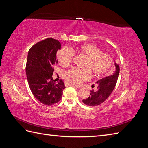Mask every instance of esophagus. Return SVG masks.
<instances>
[{
  "mask_svg": "<svg viewBox=\"0 0 148 148\" xmlns=\"http://www.w3.org/2000/svg\"><path fill=\"white\" fill-rule=\"evenodd\" d=\"M67 84H68L69 86H73V87H74V88H78V87H77V86H75V85H73V84H72L67 83Z\"/></svg>",
  "mask_w": 148,
  "mask_h": 148,
  "instance_id": "34e87169",
  "label": "esophagus"
}]
</instances>
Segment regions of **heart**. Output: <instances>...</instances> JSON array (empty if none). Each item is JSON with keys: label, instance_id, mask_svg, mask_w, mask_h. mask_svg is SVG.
<instances>
[{"label": "heart", "instance_id": "heart-1", "mask_svg": "<svg viewBox=\"0 0 148 148\" xmlns=\"http://www.w3.org/2000/svg\"><path fill=\"white\" fill-rule=\"evenodd\" d=\"M76 51L86 59L84 69H71L64 75L66 81L75 85H79L90 78L92 73L95 77L99 78L110 70L113 64V58L109 53H103L101 49L92 44H82L78 46ZM73 54L69 49H62L57 53V60L60 66H69L73 59Z\"/></svg>", "mask_w": 148, "mask_h": 148}]
</instances>
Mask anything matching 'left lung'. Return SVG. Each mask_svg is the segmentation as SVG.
<instances>
[{"mask_svg": "<svg viewBox=\"0 0 148 148\" xmlns=\"http://www.w3.org/2000/svg\"><path fill=\"white\" fill-rule=\"evenodd\" d=\"M115 71L109 77L103 78L96 82V89L91 91L89 96L86 99H83L84 104L89 106H96L104 102L112 92L117 82L120 68L118 64L115 63ZM92 87H95L92 85Z\"/></svg>", "mask_w": 148, "mask_h": 148, "instance_id": "obj_1", "label": "left lung"}]
</instances>
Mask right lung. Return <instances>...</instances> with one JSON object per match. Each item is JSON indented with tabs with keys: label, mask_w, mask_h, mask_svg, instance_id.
<instances>
[{
	"label": "right lung",
	"mask_w": 148,
	"mask_h": 148,
	"mask_svg": "<svg viewBox=\"0 0 148 148\" xmlns=\"http://www.w3.org/2000/svg\"><path fill=\"white\" fill-rule=\"evenodd\" d=\"M61 44L57 39L47 38L33 45L29 50L26 73L33 95L43 104L51 106L62 98L64 83L53 80V66L57 64V51Z\"/></svg>",
	"instance_id": "1"
}]
</instances>
